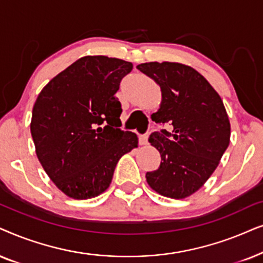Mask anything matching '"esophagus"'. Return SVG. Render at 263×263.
<instances>
[{
    "label": "esophagus",
    "instance_id": "esophagus-1",
    "mask_svg": "<svg viewBox=\"0 0 263 263\" xmlns=\"http://www.w3.org/2000/svg\"><path fill=\"white\" fill-rule=\"evenodd\" d=\"M148 138H149V134H145V135L141 136V137H139V143H141L142 145L148 144Z\"/></svg>",
    "mask_w": 263,
    "mask_h": 263
}]
</instances>
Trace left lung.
Segmentation results:
<instances>
[{
    "label": "left lung",
    "instance_id": "1",
    "mask_svg": "<svg viewBox=\"0 0 263 263\" xmlns=\"http://www.w3.org/2000/svg\"><path fill=\"white\" fill-rule=\"evenodd\" d=\"M139 71L161 87L156 124L172 125L149 137L160 152V167L146 172L150 187L171 198H185L203 186L230 144L231 126L221 97L208 80L190 66L146 62Z\"/></svg>",
    "mask_w": 263,
    "mask_h": 263
}]
</instances>
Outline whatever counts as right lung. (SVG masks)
Returning a JSON list of instances; mask_svg holds the SVG:
<instances>
[{
	"mask_svg": "<svg viewBox=\"0 0 263 263\" xmlns=\"http://www.w3.org/2000/svg\"><path fill=\"white\" fill-rule=\"evenodd\" d=\"M131 62L108 56H84L52 78L32 110L38 160L68 197L92 198L109 186L120 157L138 146L120 128L121 103L115 97Z\"/></svg>",
	"mask_w": 263,
	"mask_h": 263,
	"instance_id": "1",
	"label": "right lung"
}]
</instances>
